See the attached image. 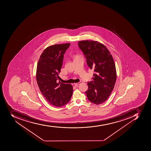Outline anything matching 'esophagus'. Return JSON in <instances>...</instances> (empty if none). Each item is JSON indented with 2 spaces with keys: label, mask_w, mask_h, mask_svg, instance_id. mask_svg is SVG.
<instances>
[{
  "label": "esophagus",
  "mask_w": 151,
  "mask_h": 151,
  "mask_svg": "<svg viewBox=\"0 0 151 151\" xmlns=\"http://www.w3.org/2000/svg\"><path fill=\"white\" fill-rule=\"evenodd\" d=\"M82 83V82H79L74 83V85H75V86H78V85H80V83Z\"/></svg>",
  "instance_id": "34e87169"
}]
</instances>
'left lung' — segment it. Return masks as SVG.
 Returning a JSON list of instances; mask_svg holds the SVG:
<instances>
[{
	"instance_id": "8db88e82",
	"label": "left lung",
	"mask_w": 151,
	"mask_h": 151,
	"mask_svg": "<svg viewBox=\"0 0 151 151\" xmlns=\"http://www.w3.org/2000/svg\"><path fill=\"white\" fill-rule=\"evenodd\" d=\"M78 43L87 65L94 71L93 81L87 82L88 89L85 93L90 102L102 104L108 99L116 80L113 57L106 47L97 41H79Z\"/></svg>"
}]
</instances>
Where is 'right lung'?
Returning <instances> with one entry per match:
<instances>
[{"mask_svg": "<svg viewBox=\"0 0 151 151\" xmlns=\"http://www.w3.org/2000/svg\"><path fill=\"white\" fill-rule=\"evenodd\" d=\"M70 43L56 44L43 51L38 60L36 79L39 89L49 104L61 107L68 103L73 94L71 84L58 81L64 54Z\"/></svg>", "mask_w": 151, "mask_h": 151, "instance_id": "right-lung-1", "label": "right lung"}]
</instances>
